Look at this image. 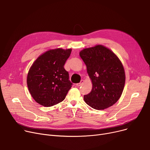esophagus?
<instances>
[{
    "mask_svg": "<svg viewBox=\"0 0 150 150\" xmlns=\"http://www.w3.org/2000/svg\"><path fill=\"white\" fill-rule=\"evenodd\" d=\"M84 83V81L82 80L80 83H77V84H76V86H77V87H79V86H81Z\"/></svg>",
    "mask_w": 150,
    "mask_h": 150,
    "instance_id": "esophagus-1",
    "label": "esophagus"
}]
</instances>
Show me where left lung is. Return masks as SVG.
I'll return each instance as SVG.
<instances>
[{"mask_svg":"<svg viewBox=\"0 0 150 150\" xmlns=\"http://www.w3.org/2000/svg\"><path fill=\"white\" fill-rule=\"evenodd\" d=\"M92 84L91 92L84 100L91 108L103 110L120 98L125 83L123 66L117 55L103 45H96L80 52Z\"/></svg>","mask_w":150,"mask_h":150,"instance_id":"1","label":"left lung"}]
</instances>
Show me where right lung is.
Wrapping results in <instances>:
<instances>
[{
  "instance_id": "obj_1",
  "label": "right lung",
  "mask_w": 150,
  "mask_h": 150,
  "mask_svg": "<svg viewBox=\"0 0 150 150\" xmlns=\"http://www.w3.org/2000/svg\"><path fill=\"white\" fill-rule=\"evenodd\" d=\"M72 49H50L37 58L27 78L28 91L36 102L45 107L64 100L72 83L64 66Z\"/></svg>"
}]
</instances>
